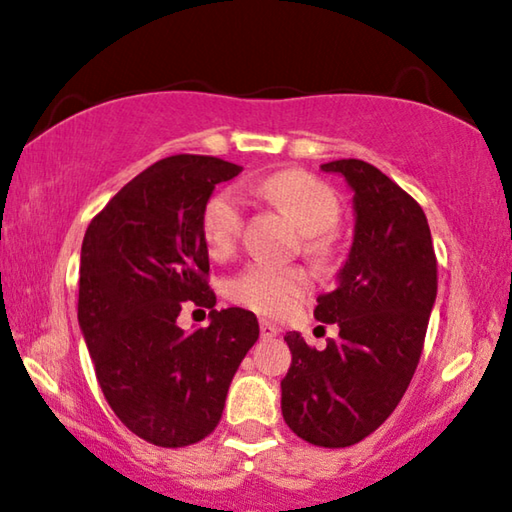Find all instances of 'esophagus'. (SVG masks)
I'll return each instance as SVG.
<instances>
[{
	"label": "esophagus",
	"mask_w": 512,
	"mask_h": 512,
	"mask_svg": "<svg viewBox=\"0 0 512 512\" xmlns=\"http://www.w3.org/2000/svg\"><path fill=\"white\" fill-rule=\"evenodd\" d=\"M278 332H281V327H278L276 323H271V320H267V318H262V320H260V335H262L264 339L276 337Z\"/></svg>",
	"instance_id": "obj_1"
}]
</instances>
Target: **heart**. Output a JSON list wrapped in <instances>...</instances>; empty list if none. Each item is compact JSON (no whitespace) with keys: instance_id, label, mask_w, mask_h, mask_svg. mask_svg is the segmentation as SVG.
<instances>
[{"instance_id":"obj_1","label":"heart","mask_w":512,"mask_h":512,"mask_svg":"<svg viewBox=\"0 0 512 512\" xmlns=\"http://www.w3.org/2000/svg\"><path fill=\"white\" fill-rule=\"evenodd\" d=\"M257 194L274 201L304 231V245L313 255H323L332 245V229L339 222V199L316 175L288 168L269 175L255 187ZM243 199L236 189H222L210 196L201 210V236L210 255L224 257L234 250L243 229ZM309 288V274L302 267H278L250 262L227 281L231 302L245 309L281 316Z\"/></svg>"}]
</instances>
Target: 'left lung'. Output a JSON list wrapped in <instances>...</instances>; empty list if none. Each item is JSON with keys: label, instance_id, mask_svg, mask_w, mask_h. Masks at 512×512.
I'll return each instance as SVG.
<instances>
[{"label": "left lung", "instance_id": "1", "mask_svg": "<svg viewBox=\"0 0 512 512\" xmlns=\"http://www.w3.org/2000/svg\"><path fill=\"white\" fill-rule=\"evenodd\" d=\"M353 189L356 231L337 288L313 316L339 337L323 351L288 332L292 363L281 381L285 424L318 447H349L391 417L424 351L438 295V260L424 210L391 177L360 159L320 166Z\"/></svg>", "mask_w": 512, "mask_h": 512}]
</instances>
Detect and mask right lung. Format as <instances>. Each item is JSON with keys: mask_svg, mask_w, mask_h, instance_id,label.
Listing matches in <instances>:
<instances>
[{"mask_svg": "<svg viewBox=\"0 0 512 512\" xmlns=\"http://www.w3.org/2000/svg\"><path fill=\"white\" fill-rule=\"evenodd\" d=\"M217 156L175 154L133 177L93 217L81 245L79 325L105 400L159 447L194 445L220 424L231 379L260 337L252 311L215 309L201 210L241 173ZM182 301L211 313L177 328Z\"/></svg>", "mask_w": 512, "mask_h": 512, "instance_id": "obj_1", "label": "right lung"}]
</instances>
